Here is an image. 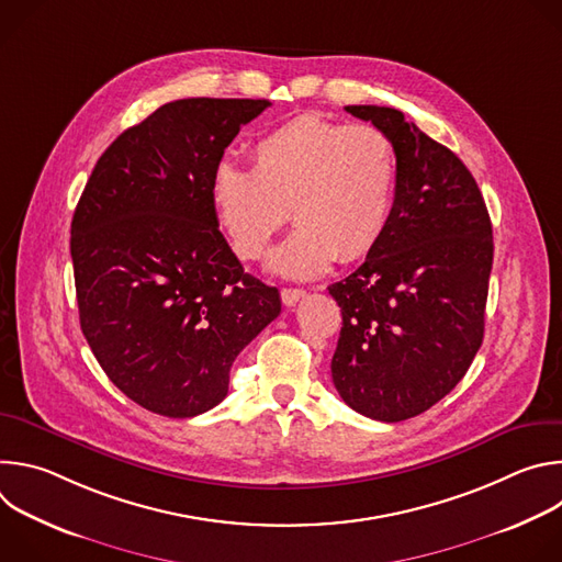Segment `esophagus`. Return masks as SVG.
Masks as SVG:
<instances>
[{"label": "esophagus", "mask_w": 562, "mask_h": 562, "mask_svg": "<svg viewBox=\"0 0 562 562\" xmlns=\"http://www.w3.org/2000/svg\"><path fill=\"white\" fill-rule=\"evenodd\" d=\"M282 302L286 304V306H293L297 300H302L304 295H306V291L304 289H291V286H286V289H282Z\"/></svg>", "instance_id": "esophagus-1"}]
</instances>
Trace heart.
<instances>
[{"label": "heart", "instance_id": "obj_1", "mask_svg": "<svg viewBox=\"0 0 562 562\" xmlns=\"http://www.w3.org/2000/svg\"><path fill=\"white\" fill-rule=\"evenodd\" d=\"M251 169L228 159L211 176L215 217L239 260H260L291 215L297 228L273 254L289 278H313L338 258L356 262L382 239L395 200L397 150L369 124L295 115L249 150Z\"/></svg>", "mask_w": 562, "mask_h": 562}]
</instances>
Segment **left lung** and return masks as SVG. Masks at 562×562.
I'll list each match as a JSON object with an SVG mask.
<instances>
[{
    "mask_svg": "<svg viewBox=\"0 0 562 562\" xmlns=\"http://www.w3.org/2000/svg\"><path fill=\"white\" fill-rule=\"evenodd\" d=\"M397 150V187L378 247L329 286L342 308L331 360L345 403L400 423L442 400L485 336L492 220L473 176L397 109L345 106Z\"/></svg>",
    "mask_w": 562,
    "mask_h": 562,
    "instance_id": "1",
    "label": "left lung"
}]
</instances>
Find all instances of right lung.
<instances>
[{"label": "right lung", "instance_id": "1", "mask_svg": "<svg viewBox=\"0 0 562 562\" xmlns=\"http://www.w3.org/2000/svg\"><path fill=\"white\" fill-rule=\"evenodd\" d=\"M269 100L189 98L126 128L98 159L70 222L82 334L139 407L193 418L280 315V291L245 273L209 198L224 148Z\"/></svg>", "mask_w": 562, "mask_h": 562}]
</instances>
